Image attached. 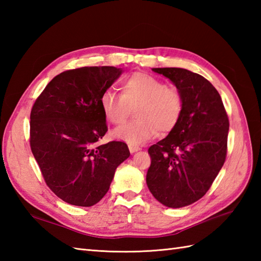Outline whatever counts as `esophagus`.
<instances>
[{
  "mask_svg": "<svg viewBox=\"0 0 261 261\" xmlns=\"http://www.w3.org/2000/svg\"><path fill=\"white\" fill-rule=\"evenodd\" d=\"M129 150H130V152L131 153H135V152H137V151H139L140 150V148L139 147H137V146H129Z\"/></svg>",
  "mask_w": 261,
  "mask_h": 261,
  "instance_id": "34e87169",
  "label": "esophagus"
}]
</instances>
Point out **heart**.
Returning <instances> with one entry per match:
<instances>
[{"label": "heart", "mask_w": 261, "mask_h": 261, "mask_svg": "<svg viewBox=\"0 0 261 261\" xmlns=\"http://www.w3.org/2000/svg\"><path fill=\"white\" fill-rule=\"evenodd\" d=\"M122 94L105 90L99 105L108 121L121 124L125 121L130 107L136 108L137 120L121 125L113 131L115 139L131 146H139L156 136L157 130L170 131L179 121L181 97L174 87L146 73H134L121 83Z\"/></svg>", "instance_id": "b5f03b06"}]
</instances>
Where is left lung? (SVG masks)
Wrapping results in <instances>:
<instances>
[{
  "mask_svg": "<svg viewBox=\"0 0 261 261\" xmlns=\"http://www.w3.org/2000/svg\"><path fill=\"white\" fill-rule=\"evenodd\" d=\"M173 83L181 97L179 121L148 149L147 185L153 197L178 208L202 198L226 157L229 119L219 92L203 76L184 68H152Z\"/></svg>",
  "mask_w": 261,
  "mask_h": 261,
  "instance_id": "obj_1",
  "label": "left lung"
}]
</instances>
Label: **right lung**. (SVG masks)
<instances>
[{"label": "right lung", "mask_w": 261, "mask_h": 261, "mask_svg": "<svg viewBox=\"0 0 261 261\" xmlns=\"http://www.w3.org/2000/svg\"><path fill=\"white\" fill-rule=\"evenodd\" d=\"M113 66L66 70L48 83L30 114V147L48 187L66 203L92 206L108 193L126 143L97 146L108 131L99 97L122 74Z\"/></svg>", "instance_id": "1"}]
</instances>
